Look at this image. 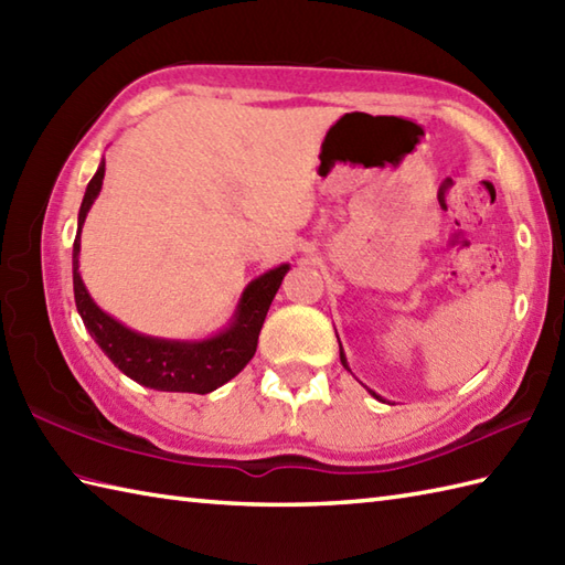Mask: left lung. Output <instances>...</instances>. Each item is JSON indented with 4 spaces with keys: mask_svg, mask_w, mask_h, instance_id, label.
<instances>
[{
    "mask_svg": "<svg viewBox=\"0 0 565 565\" xmlns=\"http://www.w3.org/2000/svg\"><path fill=\"white\" fill-rule=\"evenodd\" d=\"M340 359H342V366H344L347 371H352V369H350V364H347V356H344V352H342V344H340ZM369 393H371V395H374V398H376V401H381V395H379V393H374V391H371V388H369Z\"/></svg>",
    "mask_w": 565,
    "mask_h": 565,
    "instance_id": "1",
    "label": "left lung"
}]
</instances>
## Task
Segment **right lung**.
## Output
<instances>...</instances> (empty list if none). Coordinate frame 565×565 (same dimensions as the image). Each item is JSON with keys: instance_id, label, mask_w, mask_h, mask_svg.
<instances>
[{"instance_id": "right-lung-1", "label": "right lung", "mask_w": 565, "mask_h": 565, "mask_svg": "<svg viewBox=\"0 0 565 565\" xmlns=\"http://www.w3.org/2000/svg\"><path fill=\"white\" fill-rule=\"evenodd\" d=\"M104 172L106 162L102 160L97 174L92 177L87 191H84L77 215V237L72 245V284H75V303L84 328L89 330L94 342L102 347V352L111 359L114 366L121 369L128 379L138 381L140 386L201 395L221 388L255 356L264 318H267L274 296L291 267L279 264V267L252 279L239 296L231 322L206 340H164L126 328L121 320H116L94 303L79 274L82 225L87 221L92 203L99 196Z\"/></svg>"}]
</instances>
